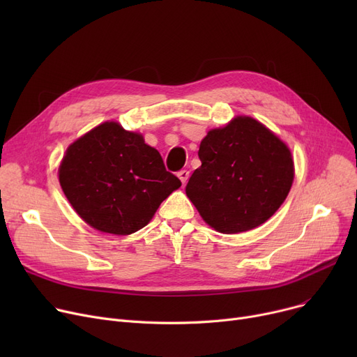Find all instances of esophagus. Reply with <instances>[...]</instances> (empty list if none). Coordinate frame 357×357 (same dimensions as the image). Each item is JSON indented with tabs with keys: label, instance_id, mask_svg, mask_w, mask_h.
<instances>
[{
	"label": "esophagus",
	"instance_id": "obj_1",
	"mask_svg": "<svg viewBox=\"0 0 357 357\" xmlns=\"http://www.w3.org/2000/svg\"><path fill=\"white\" fill-rule=\"evenodd\" d=\"M178 178H179V179H181V182L185 185L186 182H188L190 172H188V171H185V169H183V171H179V172H178Z\"/></svg>",
	"mask_w": 357,
	"mask_h": 357
}]
</instances>
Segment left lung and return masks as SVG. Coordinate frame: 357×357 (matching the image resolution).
<instances>
[{"mask_svg":"<svg viewBox=\"0 0 357 357\" xmlns=\"http://www.w3.org/2000/svg\"><path fill=\"white\" fill-rule=\"evenodd\" d=\"M201 166L186 195L214 230L236 234L268 221L294 182L291 150L269 128L246 116L210 130L199 144Z\"/></svg>","mask_w":357,"mask_h":357,"instance_id":"obj_1","label":"left lung"}]
</instances>
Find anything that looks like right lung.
<instances>
[{
  "mask_svg": "<svg viewBox=\"0 0 357 357\" xmlns=\"http://www.w3.org/2000/svg\"><path fill=\"white\" fill-rule=\"evenodd\" d=\"M59 182L86 224L117 236L143 229L181 186L158 150L116 121L97 126L66 149Z\"/></svg>",
  "mask_w": 357,
  "mask_h": 357,
  "instance_id": "obj_1",
  "label": "right lung"
}]
</instances>
